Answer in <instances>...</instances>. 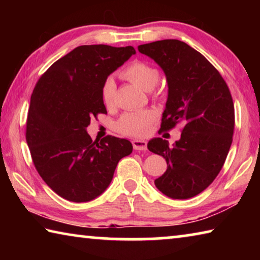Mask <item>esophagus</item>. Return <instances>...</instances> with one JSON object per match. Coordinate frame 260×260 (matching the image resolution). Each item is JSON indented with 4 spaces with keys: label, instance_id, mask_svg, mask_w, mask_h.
I'll return each mask as SVG.
<instances>
[{
    "label": "esophagus",
    "instance_id": "esophagus-1",
    "mask_svg": "<svg viewBox=\"0 0 260 260\" xmlns=\"http://www.w3.org/2000/svg\"><path fill=\"white\" fill-rule=\"evenodd\" d=\"M133 148L135 150H139V151H143V150H147V141L144 140H133Z\"/></svg>",
    "mask_w": 260,
    "mask_h": 260
}]
</instances>
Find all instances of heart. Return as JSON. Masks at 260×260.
<instances>
[{
    "mask_svg": "<svg viewBox=\"0 0 260 260\" xmlns=\"http://www.w3.org/2000/svg\"><path fill=\"white\" fill-rule=\"evenodd\" d=\"M122 76L146 91L152 90L159 81V73H158L157 69L150 64L140 60L131 63L122 71ZM116 89L117 86L113 77L105 79L102 86V91H101L105 105H111L114 102ZM155 117V113L150 110L126 112L116 122V129L125 135L143 136L149 133Z\"/></svg>",
    "mask_w": 260,
    "mask_h": 260,
    "instance_id": "obj_1",
    "label": "heart"
}]
</instances>
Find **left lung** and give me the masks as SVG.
<instances>
[{
    "label": "left lung",
    "instance_id": "obj_1",
    "mask_svg": "<svg viewBox=\"0 0 260 260\" xmlns=\"http://www.w3.org/2000/svg\"><path fill=\"white\" fill-rule=\"evenodd\" d=\"M164 71L169 94L160 131L183 126L181 138L151 139L148 149L165 158L166 172L155 186L167 197L199 195L222 169L234 133V104L225 80L205 57L179 40H160L138 47Z\"/></svg>",
    "mask_w": 260,
    "mask_h": 260
}]
</instances>
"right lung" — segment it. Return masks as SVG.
Instances as JSON below:
<instances>
[{
  "label": "right lung",
  "mask_w": 260,
  "mask_h": 260,
  "mask_svg": "<svg viewBox=\"0 0 260 260\" xmlns=\"http://www.w3.org/2000/svg\"><path fill=\"white\" fill-rule=\"evenodd\" d=\"M136 51L133 47L80 46L55 61L30 96L26 141L35 169L63 199L82 203L99 197L133 146L108 135L90 139V118L107 113L102 86Z\"/></svg>",
  "instance_id": "right-lung-1"
}]
</instances>
